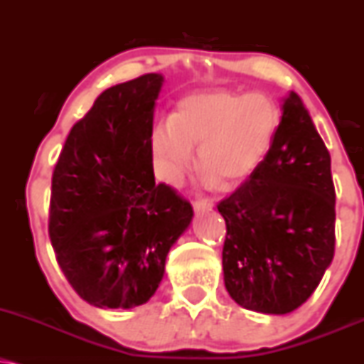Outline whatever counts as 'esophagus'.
I'll return each instance as SVG.
<instances>
[{
  "mask_svg": "<svg viewBox=\"0 0 364 364\" xmlns=\"http://www.w3.org/2000/svg\"><path fill=\"white\" fill-rule=\"evenodd\" d=\"M195 210H212L215 205H213L212 200H198L193 203Z\"/></svg>",
  "mask_w": 364,
  "mask_h": 364,
  "instance_id": "esophagus-1",
  "label": "esophagus"
}]
</instances>
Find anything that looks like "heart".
<instances>
[{
    "label": "heart",
    "instance_id": "1",
    "mask_svg": "<svg viewBox=\"0 0 364 364\" xmlns=\"http://www.w3.org/2000/svg\"><path fill=\"white\" fill-rule=\"evenodd\" d=\"M279 108L262 93H191L181 98L168 124L151 132V152L159 178L178 185L193 161L205 181L230 188L259 168L279 127Z\"/></svg>",
    "mask_w": 364,
    "mask_h": 364
}]
</instances>
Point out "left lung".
Listing matches in <instances>:
<instances>
[{
  "mask_svg": "<svg viewBox=\"0 0 364 364\" xmlns=\"http://www.w3.org/2000/svg\"><path fill=\"white\" fill-rule=\"evenodd\" d=\"M259 168L217 205L227 235L225 288L261 314L299 309L334 257L336 191L331 154L295 91Z\"/></svg>",
  "mask_w": 364,
  "mask_h": 364,
  "instance_id": "1",
  "label": "left lung"
}]
</instances>
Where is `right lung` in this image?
<instances>
[{"mask_svg":"<svg viewBox=\"0 0 364 364\" xmlns=\"http://www.w3.org/2000/svg\"><path fill=\"white\" fill-rule=\"evenodd\" d=\"M163 81L151 73L105 90L74 124L52 174V247L74 291L95 307L146 304L193 218L190 201L154 179L151 132Z\"/></svg>","mask_w":364,"mask_h":364,"instance_id":"add662e5","label":"right lung"}]
</instances>
